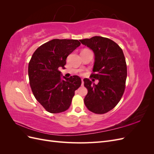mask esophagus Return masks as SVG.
Listing matches in <instances>:
<instances>
[{
    "instance_id": "esophagus-1",
    "label": "esophagus",
    "mask_w": 154,
    "mask_h": 154,
    "mask_svg": "<svg viewBox=\"0 0 154 154\" xmlns=\"http://www.w3.org/2000/svg\"><path fill=\"white\" fill-rule=\"evenodd\" d=\"M82 85H83V80L82 79Z\"/></svg>"
}]
</instances>
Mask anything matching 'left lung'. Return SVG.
Segmentation results:
<instances>
[{
  "mask_svg": "<svg viewBox=\"0 0 154 154\" xmlns=\"http://www.w3.org/2000/svg\"><path fill=\"white\" fill-rule=\"evenodd\" d=\"M80 41L94 52V73L91 76L99 81L96 85L89 79H83L88 91L85 105L95 114L106 113L117 105L125 91L127 69L123 50L113 40L102 36Z\"/></svg>",
  "mask_w": 154,
  "mask_h": 154,
  "instance_id": "1",
  "label": "left lung"
}]
</instances>
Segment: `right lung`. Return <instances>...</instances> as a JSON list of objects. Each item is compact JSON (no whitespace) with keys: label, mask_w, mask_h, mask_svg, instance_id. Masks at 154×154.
I'll return each mask as SVG.
<instances>
[{"label":"right lung","mask_w":154,"mask_h":154,"mask_svg":"<svg viewBox=\"0 0 154 154\" xmlns=\"http://www.w3.org/2000/svg\"><path fill=\"white\" fill-rule=\"evenodd\" d=\"M78 40L53 39L35 51L28 66L29 84L36 100L50 113L67 110L82 84L78 76L61 77L66 58L80 45Z\"/></svg>","instance_id":"add662e5"}]
</instances>
